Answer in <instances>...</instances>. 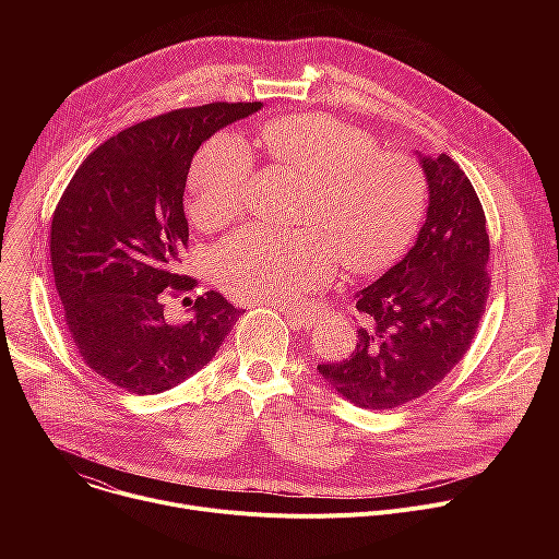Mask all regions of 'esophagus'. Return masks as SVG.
Masks as SVG:
<instances>
[{
    "instance_id": "esophagus-1",
    "label": "esophagus",
    "mask_w": 559,
    "mask_h": 559,
    "mask_svg": "<svg viewBox=\"0 0 559 559\" xmlns=\"http://www.w3.org/2000/svg\"><path fill=\"white\" fill-rule=\"evenodd\" d=\"M278 309L287 316V321L294 328H309L313 323V316L307 309H294V307H281V305H278Z\"/></svg>"
}]
</instances>
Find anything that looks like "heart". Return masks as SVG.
<instances>
[{"mask_svg":"<svg viewBox=\"0 0 559 559\" xmlns=\"http://www.w3.org/2000/svg\"><path fill=\"white\" fill-rule=\"evenodd\" d=\"M259 145L276 166L307 179L296 214L305 227L231 231L216 250V272L234 296L296 305L334 278L338 257L349 272L373 274L407 246L425 207L414 158L378 152L373 136L323 115L267 121ZM250 183V147L229 132L212 136L192 168L194 218L229 221L246 205Z\"/></svg>","mask_w":559,"mask_h":559,"instance_id":"obj_1","label":"heart"}]
</instances>
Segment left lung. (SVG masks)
<instances>
[{"mask_svg":"<svg viewBox=\"0 0 559 559\" xmlns=\"http://www.w3.org/2000/svg\"><path fill=\"white\" fill-rule=\"evenodd\" d=\"M429 205L412 250L356 294L358 341L318 373L360 409L433 389L466 354L489 296V234L471 181L447 154H420Z\"/></svg>","mask_w":559,"mask_h":559,"instance_id":"1","label":"left lung"}]
</instances>
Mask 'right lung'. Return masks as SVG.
I'll return each mask as SVG.
<instances>
[{"label":"right lung","mask_w":559,"mask_h":559,"mask_svg":"<svg viewBox=\"0 0 559 559\" xmlns=\"http://www.w3.org/2000/svg\"><path fill=\"white\" fill-rule=\"evenodd\" d=\"M263 108L207 104L141 121L99 145L68 183L50 227L63 321L84 362L108 382L162 393L203 369L243 311L210 289L170 321V296L194 289L183 192L192 156L221 128Z\"/></svg>","instance_id":"right-lung-1"}]
</instances>
